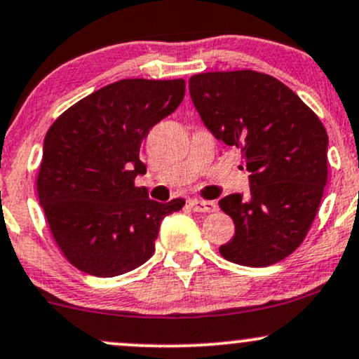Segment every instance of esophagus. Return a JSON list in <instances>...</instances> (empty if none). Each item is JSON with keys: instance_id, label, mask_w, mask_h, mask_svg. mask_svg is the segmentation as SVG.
Masks as SVG:
<instances>
[{"instance_id": "1", "label": "esophagus", "mask_w": 359, "mask_h": 359, "mask_svg": "<svg viewBox=\"0 0 359 359\" xmlns=\"http://www.w3.org/2000/svg\"><path fill=\"white\" fill-rule=\"evenodd\" d=\"M191 209L194 212H215L217 210V204L210 201H198V198H194V201L189 202Z\"/></svg>"}]
</instances>
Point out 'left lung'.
I'll return each instance as SVG.
<instances>
[{
  "label": "left lung",
  "instance_id": "left-lung-1",
  "mask_svg": "<svg viewBox=\"0 0 359 359\" xmlns=\"http://www.w3.org/2000/svg\"><path fill=\"white\" fill-rule=\"evenodd\" d=\"M189 92L205 127L237 147L250 172L249 198L231 194L219 201L236 226L219 252L249 267L283 261L303 243L321 204L326 128L289 86L266 73H198Z\"/></svg>",
  "mask_w": 359,
  "mask_h": 359
}]
</instances>
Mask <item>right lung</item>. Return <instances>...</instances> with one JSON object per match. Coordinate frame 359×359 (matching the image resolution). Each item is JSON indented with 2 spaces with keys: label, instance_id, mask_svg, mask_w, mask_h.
Instances as JSON below:
<instances>
[{
  "label": "right lung",
  "instance_id": "1",
  "mask_svg": "<svg viewBox=\"0 0 359 359\" xmlns=\"http://www.w3.org/2000/svg\"><path fill=\"white\" fill-rule=\"evenodd\" d=\"M185 81L127 79L81 98L46 132L36 191L53 239L68 262L97 278L137 269L152 257L163 217L184 198H149L140 145L174 114Z\"/></svg>",
  "mask_w": 359,
  "mask_h": 359
}]
</instances>
